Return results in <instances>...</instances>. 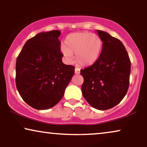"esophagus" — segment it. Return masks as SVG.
Masks as SVG:
<instances>
[{
	"instance_id": "obj_1",
	"label": "esophagus",
	"mask_w": 147,
	"mask_h": 147,
	"mask_svg": "<svg viewBox=\"0 0 147 147\" xmlns=\"http://www.w3.org/2000/svg\"><path fill=\"white\" fill-rule=\"evenodd\" d=\"M80 70L78 67H76L75 68V74H80Z\"/></svg>"
}]
</instances>
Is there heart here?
<instances>
[{
    "label": "heart",
    "mask_w": 147,
    "mask_h": 147,
    "mask_svg": "<svg viewBox=\"0 0 147 147\" xmlns=\"http://www.w3.org/2000/svg\"><path fill=\"white\" fill-rule=\"evenodd\" d=\"M61 52L67 61H72V54H76V62L88 67L95 63L100 57L102 41L99 36L82 32L69 34L65 38Z\"/></svg>",
    "instance_id": "obj_1"
}]
</instances>
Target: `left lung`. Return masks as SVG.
Instances as JSON below:
<instances>
[{
  "label": "left lung",
  "mask_w": 147,
  "mask_h": 147,
  "mask_svg": "<svg viewBox=\"0 0 147 147\" xmlns=\"http://www.w3.org/2000/svg\"><path fill=\"white\" fill-rule=\"evenodd\" d=\"M102 49L97 61L82 69V92L92 107L106 110L119 104L129 86L130 60L126 48L119 39L97 30Z\"/></svg>",
  "instance_id": "obj_1"
}]
</instances>
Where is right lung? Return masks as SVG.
<instances>
[{"instance_id":"add662e5","label":"right lung","mask_w":147,"mask_h":147,"mask_svg":"<svg viewBox=\"0 0 147 147\" xmlns=\"http://www.w3.org/2000/svg\"><path fill=\"white\" fill-rule=\"evenodd\" d=\"M61 32H42L26 42L16 62V86L23 100L37 110L59 102L75 71L62 62Z\"/></svg>"}]
</instances>
